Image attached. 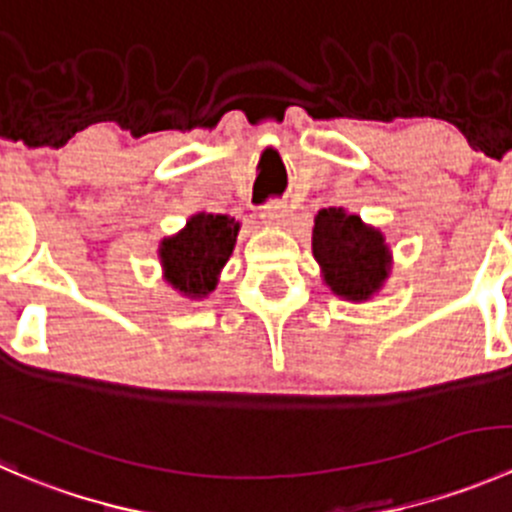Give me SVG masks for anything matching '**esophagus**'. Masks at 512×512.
<instances>
[{"label": "esophagus", "instance_id": "34e87169", "mask_svg": "<svg viewBox=\"0 0 512 512\" xmlns=\"http://www.w3.org/2000/svg\"><path fill=\"white\" fill-rule=\"evenodd\" d=\"M289 220V210L285 203H267L265 213H262V225L267 227H285Z\"/></svg>", "mask_w": 512, "mask_h": 512}]
</instances>
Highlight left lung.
<instances>
[{
  "label": "left lung",
  "instance_id": "8db88e82",
  "mask_svg": "<svg viewBox=\"0 0 512 512\" xmlns=\"http://www.w3.org/2000/svg\"><path fill=\"white\" fill-rule=\"evenodd\" d=\"M312 255L324 285L347 302H369L391 277L394 255L379 227L344 208L319 210L312 227Z\"/></svg>",
  "mask_w": 512,
  "mask_h": 512
}]
</instances>
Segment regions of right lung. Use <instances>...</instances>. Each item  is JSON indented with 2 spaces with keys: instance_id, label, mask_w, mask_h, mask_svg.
<instances>
[{
  "instance_id": "right-lung-1",
  "label": "right lung",
  "mask_w": 512,
  "mask_h": 512,
  "mask_svg": "<svg viewBox=\"0 0 512 512\" xmlns=\"http://www.w3.org/2000/svg\"><path fill=\"white\" fill-rule=\"evenodd\" d=\"M240 223L230 215H190L183 230L158 245L163 280L185 299H205L218 287L220 272L235 250Z\"/></svg>"
}]
</instances>
